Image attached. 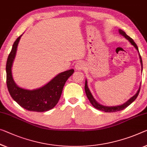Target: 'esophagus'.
<instances>
[{"label":"esophagus","instance_id":"34e87169","mask_svg":"<svg viewBox=\"0 0 147 147\" xmlns=\"http://www.w3.org/2000/svg\"><path fill=\"white\" fill-rule=\"evenodd\" d=\"M75 67L78 70H83L85 68V65L82 62H78V63H76Z\"/></svg>","mask_w":147,"mask_h":147}]
</instances>
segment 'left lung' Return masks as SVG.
<instances>
[{
    "label": "left lung",
    "instance_id": "left-lung-1",
    "mask_svg": "<svg viewBox=\"0 0 147 147\" xmlns=\"http://www.w3.org/2000/svg\"><path fill=\"white\" fill-rule=\"evenodd\" d=\"M119 32L121 35H122L123 37H125L126 39H127L129 40V41L131 43L132 45H134V46L135 47V49H136L137 50V51L139 52V49H138V47H137V45L134 42V40L131 39V38L130 37H129V36L127 34H126V33L124 32L123 31L121 30V29H119ZM139 56H140V60H141L142 67H143V62H142L141 56V55H140V54H139ZM142 70H143V69H142ZM140 89H141V87H139V89L138 91H137V93L135 94L134 96L131 97V98L129 100H128V101H127V102H126L125 103H124L123 105H120V106H117V107H105V106L101 105H100V104H98V102H97L94 99L93 96H92L91 92H90L89 88H88L87 80L85 81V93H86V95L87 96L88 99L89 100L90 102H91V105L93 106L94 108H96V109L100 110H101V111H104L105 112H117V111H120V110H122L123 109H125L126 107H127L129 105H130L135 100V99L137 98V96H138V94L139 93Z\"/></svg>",
    "mask_w": 147,
    "mask_h": 147
}]
</instances>
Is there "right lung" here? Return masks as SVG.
Masks as SVG:
<instances>
[{"label":"right lung","mask_w":147,"mask_h":147,"mask_svg":"<svg viewBox=\"0 0 147 147\" xmlns=\"http://www.w3.org/2000/svg\"><path fill=\"white\" fill-rule=\"evenodd\" d=\"M21 36L13 42L6 62V85L8 91L13 100L24 109L38 112L48 111L58 103L65 83L74 70L71 69L59 74L47 85L38 89L29 91L18 87L12 78V66Z\"/></svg>","instance_id":"obj_1"}]
</instances>
